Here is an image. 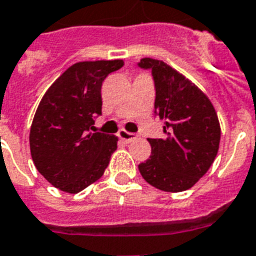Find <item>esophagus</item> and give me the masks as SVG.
Wrapping results in <instances>:
<instances>
[{
    "label": "esophagus",
    "instance_id": "esophagus-1",
    "mask_svg": "<svg viewBox=\"0 0 256 256\" xmlns=\"http://www.w3.org/2000/svg\"><path fill=\"white\" fill-rule=\"evenodd\" d=\"M118 138H122V142H130L134 138V134H130V132H126V130H122L120 132H118Z\"/></svg>",
    "mask_w": 256,
    "mask_h": 256
}]
</instances>
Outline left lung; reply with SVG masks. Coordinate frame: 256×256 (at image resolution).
Wrapping results in <instances>:
<instances>
[{"instance_id": "left-lung-1", "label": "left lung", "mask_w": 256, "mask_h": 256, "mask_svg": "<svg viewBox=\"0 0 256 256\" xmlns=\"http://www.w3.org/2000/svg\"><path fill=\"white\" fill-rule=\"evenodd\" d=\"M155 80V112L164 120L163 138H148L150 158L138 164L146 183L166 192L194 187L218 155L220 124L206 93L182 73L155 58H142Z\"/></svg>"}]
</instances>
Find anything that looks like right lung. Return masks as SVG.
<instances>
[{"label":"right lung","instance_id":"obj_1","mask_svg":"<svg viewBox=\"0 0 256 256\" xmlns=\"http://www.w3.org/2000/svg\"><path fill=\"white\" fill-rule=\"evenodd\" d=\"M122 65V60L76 62L40 101L29 134L32 159L61 191L77 194L100 179L118 150L116 136L90 130L101 114L102 81Z\"/></svg>","mask_w":256,"mask_h":256}]
</instances>
